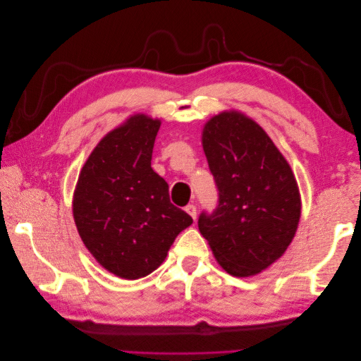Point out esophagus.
Returning a JSON list of instances; mask_svg holds the SVG:
<instances>
[{
	"instance_id": "esophagus-1",
	"label": "esophagus",
	"mask_w": 361,
	"mask_h": 361,
	"mask_svg": "<svg viewBox=\"0 0 361 361\" xmlns=\"http://www.w3.org/2000/svg\"><path fill=\"white\" fill-rule=\"evenodd\" d=\"M185 212L190 214L192 220H195V216H197V207H195L194 204H188V206H185Z\"/></svg>"
}]
</instances>
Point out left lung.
I'll return each mask as SVG.
<instances>
[{"label":"left lung","instance_id":"1","mask_svg":"<svg viewBox=\"0 0 361 361\" xmlns=\"http://www.w3.org/2000/svg\"><path fill=\"white\" fill-rule=\"evenodd\" d=\"M202 145L218 206L199 231L235 277L259 274L283 256L297 232L301 197L292 169L253 118L223 111L203 128Z\"/></svg>","mask_w":361,"mask_h":361}]
</instances>
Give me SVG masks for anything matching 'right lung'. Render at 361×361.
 Masks as SVG:
<instances>
[{
	"label": "right lung",
	"instance_id": "add662e5",
	"mask_svg": "<svg viewBox=\"0 0 361 361\" xmlns=\"http://www.w3.org/2000/svg\"><path fill=\"white\" fill-rule=\"evenodd\" d=\"M159 118L130 116L110 130L81 169L73 220L84 245L111 274L137 280L155 271L192 218L170 202L150 166Z\"/></svg>",
	"mask_w": 361,
	"mask_h": 361
}]
</instances>
